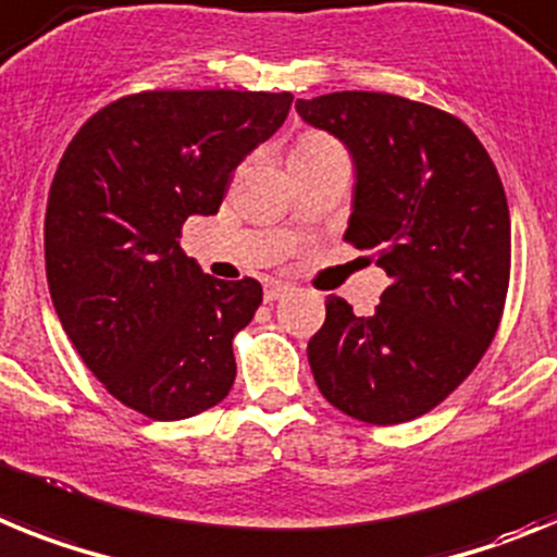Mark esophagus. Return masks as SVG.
<instances>
[{"mask_svg":"<svg viewBox=\"0 0 557 557\" xmlns=\"http://www.w3.org/2000/svg\"><path fill=\"white\" fill-rule=\"evenodd\" d=\"M288 292H292V285L288 283H265V302L283 299Z\"/></svg>","mask_w":557,"mask_h":557,"instance_id":"obj_1","label":"esophagus"}]
</instances>
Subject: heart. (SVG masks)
<instances>
[{"instance_id": "b5f03b06", "label": "heart", "mask_w": 557, "mask_h": 557, "mask_svg": "<svg viewBox=\"0 0 557 557\" xmlns=\"http://www.w3.org/2000/svg\"><path fill=\"white\" fill-rule=\"evenodd\" d=\"M336 159H347L345 145L338 143L336 137L325 132H302L294 139L292 148V168L302 171V168H317V164L336 162Z\"/></svg>"}]
</instances>
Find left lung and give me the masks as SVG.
Returning a JSON list of instances; mask_svg holds the SVG:
<instances>
[{
  "instance_id": "8db88e82",
  "label": "left lung",
  "mask_w": 557,
  "mask_h": 557,
  "mask_svg": "<svg viewBox=\"0 0 557 557\" xmlns=\"http://www.w3.org/2000/svg\"><path fill=\"white\" fill-rule=\"evenodd\" d=\"M356 162L345 240L375 249L389 285L370 317L325 299L308 342L313 381L338 412L395 425L432 412L480 364L505 313L510 210L466 123L386 91L297 100Z\"/></svg>"
}]
</instances>
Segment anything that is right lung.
<instances>
[{
    "label": "right lung",
    "instance_id": "obj_1",
    "mask_svg": "<svg viewBox=\"0 0 557 557\" xmlns=\"http://www.w3.org/2000/svg\"><path fill=\"white\" fill-rule=\"evenodd\" d=\"M292 91L148 89L95 111L66 145L45 215L52 306L91 375L151 420L230 395L232 338L258 280H215L178 246L232 171L288 117Z\"/></svg>",
    "mask_w": 557,
    "mask_h": 557
}]
</instances>
